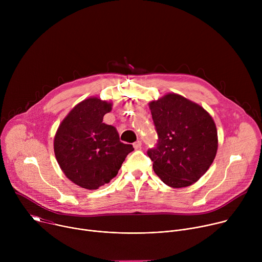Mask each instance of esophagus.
I'll return each instance as SVG.
<instances>
[{
  "label": "esophagus",
  "instance_id": "esophagus-1",
  "mask_svg": "<svg viewBox=\"0 0 262 262\" xmlns=\"http://www.w3.org/2000/svg\"><path fill=\"white\" fill-rule=\"evenodd\" d=\"M133 145H134V148L138 150V149H141V147H142V142L141 141H136Z\"/></svg>",
  "mask_w": 262,
  "mask_h": 262
}]
</instances>
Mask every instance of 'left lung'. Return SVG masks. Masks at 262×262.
Listing matches in <instances>:
<instances>
[{
	"label": "left lung",
	"mask_w": 262,
	"mask_h": 262,
	"mask_svg": "<svg viewBox=\"0 0 262 262\" xmlns=\"http://www.w3.org/2000/svg\"><path fill=\"white\" fill-rule=\"evenodd\" d=\"M159 142L147 155L164 183L185 188L200 179L217 150V132L208 112L176 93L149 102Z\"/></svg>",
	"instance_id": "1"
}]
</instances>
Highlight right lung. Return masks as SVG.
Listing matches in <instances>:
<instances>
[{"mask_svg":"<svg viewBox=\"0 0 262 262\" xmlns=\"http://www.w3.org/2000/svg\"><path fill=\"white\" fill-rule=\"evenodd\" d=\"M112 103L98 97L79 102L60 123L54 139L57 162L65 176L87 190L113 179L133 145L119 140L117 129L102 122Z\"/></svg>","mask_w":262,"mask_h":262,"instance_id":"1","label":"right lung"}]
</instances>
